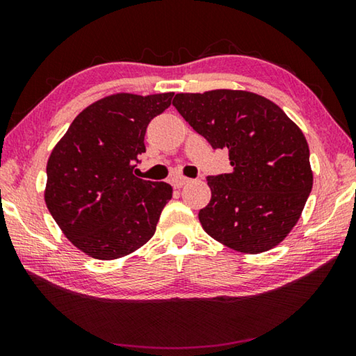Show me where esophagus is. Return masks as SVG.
Masks as SVG:
<instances>
[{"label": "esophagus", "mask_w": 356, "mask_h": 356, "mask_svg": "<svg viewBox=\"0 0 356 356\" xmlns=\"http://www.w3.org/2000/svg\"><path fill=\"white\" fill-rule=\"evenodd\" d=\"M188 182H190V179L182 177V176H174V177L171 179V184H172L174 188H182V186L186 185Z\"/></svg>", "instance_id": "1"}]
</instances>
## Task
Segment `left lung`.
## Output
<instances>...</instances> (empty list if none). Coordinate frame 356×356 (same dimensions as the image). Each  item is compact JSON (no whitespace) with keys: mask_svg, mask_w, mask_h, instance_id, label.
<instances>
[{"mask_svg":"<svg viewBox=\"0 0 356 356\" xmlns=\"http://www.w3.org/2000/svg\"><path fill=\"white\" fill-rule=\"evenodd\" d=\"M172 105L210 146L229 150L232 171L207 177L204 231L246 254L275 248L297 225L312 188L303 131L272 100L248 91L176 94Z\"/></svg>","mask_w":356,"mask_h":356,"instance_id":"8db88e82","label":"left lung"}]
</instances>
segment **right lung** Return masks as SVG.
Returning a JSON list of instances; mask_svg holds the SVG:
<instances>
[{"label": "right lung", "mask_w": 356, "mask_h": 356, "mask_svg": "<svg viewBox=\"0 0 356 356\" xmlns=\"http://www.w3.org/2000/svg\"><path fill=\"white\" fill-rule=\"evenodd\" d=\"M174 92L113 94L78 114L47 163L45 204L64 236L100 261L130 254L155 234L172 186L134 176L150 120Z\"/></svg>", "instance_id": "right-lung-1"}]
</instances>
